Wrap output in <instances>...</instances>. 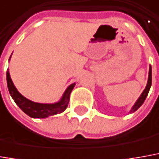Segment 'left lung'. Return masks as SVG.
Returning <instances> with one entry per match:
<instances>
[{"mask_svg": "<svg viewBox=\"0 0 159 159\" xmlns=\"http://www.w3.org/2000/svg\"><path fill=\"white\" fill-rule=\"evenodd\" d=\"M151 86H152V66L150 65V67H149V75H148V81L147 84H146V87L143 89V91L142 92V94L140 95V97L138 98V100L136 101V102L134 103V105L132 106V108L130 109V111H129V114L135 112V111L139 109V107L143 104V102H144V100H145V98L147 97L148 93H149V90H150V89H151Z\"/></svg>", "mask_w": 159, "mask_h": 159, "instance_id": "left-lung-1", "label": "left lung"}]
</instances>
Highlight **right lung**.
<instances>
[{"instance_id": "right-lung-1", "label": "right lung", "mask_w": 159, "mask_h": 159, "mask_svg": "<svg viewBox=\"0 0 159 159\" xmlns=\"http://www.w3.org/2000/svg\"><path fill=\"white\" fill-rule=\"evenodd\" d=\"M7 84L8 91L13 100L21 111L32 118H46L48 116H54L63 112L69 104L70 95L75 85L74 83L71 84L70 86H68V88L66 89L61 99L58 102H53V103H43V102H35L31 101L30 99L26 98L24 96H22L17 90L10 77L8 69L7 70Z\"/></svg>"}]
</instances>
